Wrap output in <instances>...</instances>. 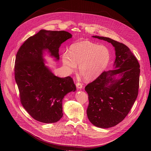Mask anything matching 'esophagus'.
<instances>
[{
  "instance_id": "34e87169",
  "label": "esophagus",
  "mask_w": 151,
  "mask_h": 151,
  "mask_svg": "<svg viewBox=\"0 0 151 151\" xmlns=\"http://www.w3.org/2000/svg\"><path fill=\"white\" fill-rule=\"evenodd\" d=\"M76 86L78 89H81L83 88V84L80 83H77L76 84Z\"/></svg>"
}]
</instances>
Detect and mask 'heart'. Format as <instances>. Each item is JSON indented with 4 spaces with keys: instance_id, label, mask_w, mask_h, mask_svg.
<instances>
[{
    "instance_id": "1",
    "label": "heart",
    "mask_w": 151,
    "mask_h": 151,
    "mask_svg": "<svg viewBox=\"0 0 151 151\" xmlns=\"http://www.w3.org/2000/svg\"><path fill=\"white\" fill-rule=\"evenodd\" d=\"M110 59V52L104 45L89 41L72 43L68 52L62 55V60L68 73L74 72L79 65V71L84 80L89 81L99 76L106 68Z\"/></svg>"
}]
</instances>
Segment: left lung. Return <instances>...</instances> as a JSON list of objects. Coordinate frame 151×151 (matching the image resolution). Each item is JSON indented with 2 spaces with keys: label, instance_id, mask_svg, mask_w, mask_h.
Listing matches in <instances>:
<instances>
[{
  "label": "left lung",
  "instance_id": "1",
  "mask_svg": "<svg viewBox=\"0 0 151 151\" xmlns=\"http://www.w3.org/2000/svg\"><path fill=\"white\" fill-rule=\"evenodd\" d=\"M92 37L111 43L115 50L114 69L104 71L85 87L89 120L95 126L108 129L123 121L134 105L138 93L140 66L124 44L107 37Z\"/></svg>",
  "mask_w": 151,
  "mask_h": 151
}]
</instances>
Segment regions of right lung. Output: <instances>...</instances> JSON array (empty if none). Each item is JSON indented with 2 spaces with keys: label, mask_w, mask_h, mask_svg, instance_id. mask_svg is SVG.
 Returning <instances> with one entry per match:
<instances>
[{
  "label": "right lung",
  "mask_w": 151,
  "mask_h": 151,
  "mask_svg": "<svg viewBox=\"0 0 151 151\" xmlns=\"http://www.w3.org/2000/svg\"><path fill=\"white\" fill-rule=\"evenodd\" d=\"M72 35L65 31L40 30L28 38L17 53L14 75L22 105L35 120L58 122L63 116L62 100L76 90L72 78L55 76L45 65V51L59 60V48Z\"/></svg>",
  "instance_id": "obj_1"
}]
</instances>
